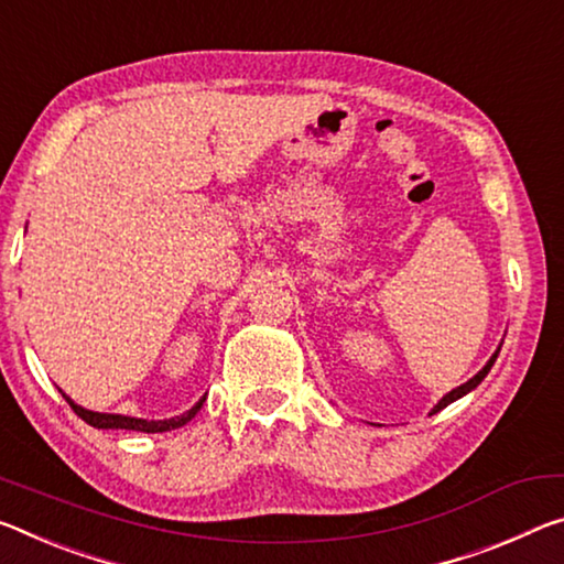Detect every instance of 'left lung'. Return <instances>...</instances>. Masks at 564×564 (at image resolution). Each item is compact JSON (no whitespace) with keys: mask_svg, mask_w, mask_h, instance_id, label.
<instances>
[{"mask_svg":"<svg viewBox=\"0 0 564 564\" xmlns=\"http://www.w3.org/2000/svg\"><path fill=\"white\" fill-rule=\"evenodd\" d=\"M499 348H502V346H497V351L489 356V361H487L485 366H481V369H479V371L475 373V377H471L469 381H464V383H462V387H457V389H452V391H449V394H444V397H442L440 401H436V404H434V409H432V411H429V416H432V414H436V411H442L444 406H449V404H452V401H457V399H462V397H467L471 389H477V387H479V383H481V381H485V377H487V373H489V369H491V366H495V361H497V356H499Z\"/></svg>","mask_w":564,"mask_h":564,"instance_id":"obj_1","label":"left lung"}]
</instances>
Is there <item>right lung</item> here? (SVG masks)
Listing matches in <instances>:
<instances>
[{
  "mask_svg": "<svg viewBox=\"0 0 564 564\" xmlns=\"http://www.w3.org/2000/svg\"><path fill=\"white\" fill-rule=\"evenodd\" d=\"M65 401L69 406H73L75 414L79 419H85V422L89 426L95 429H132V432H145V434H158V432H170V429H177V426H185L191 419L198 414L203 401H205V394L195 401V404L185 411V414L181 416H170V419H138V416H124V414H102V411H89L85 406L75 404L73 399H69L67 394Z\"/></svg>",
  "mask_w": 564,
  "mask_h": 564,
  "instance_id": "1",
  "label": "right lung"
}]
</instances>
